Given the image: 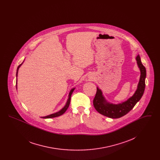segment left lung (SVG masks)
<instances>
[{
	"mask_svg": "<svg viewBox=\"0 0 160 160\" xmlns=\"http://www.w3.org/2000/svg\"><path fill=\"white\" fill-rule=\"evenodd\" d=\"M136 60L138 67L140 71V78L137 90L134 94L127 101L122 103L113 104L107 101L102 95V91L97 88L93 104L96 110L100 114L113 119L119 118L127 114L135 106L137 102L141 99L145 91L146 71L141 62L139 55L136 57Z\"/></svg>",
	"mask_w": 160,
	"mask_h": 160,
	"instance_id": "1",
	"label": "left lung"
}]
</instances>
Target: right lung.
Masks as SVG:
<instances>
[{"label":"right lung","mask_w":160,"mask_h":160,"mask_svg":"<svg viewBox=\"0 0 160 160\" xmlns=\"http://www.w3.org/2000/svg\"><path fill=\"white\" fill-rule=\"evenodd\" d=\"M22 63H22L20 65H19L18 66V68H17V72H16V76L17 77V74H18V69L20 68V67L22 65ZM16 83H17V82H16ZM16 87H17V86H16ZM74 89H75V88H73V89H72L71 90V91H70L69 93V98L68 99V101H67V103H66V105L64 106V107H63L62 109H61L59 112H57V113H53V114L48 115V116H44V117H42V118H56V117L59 116H61L62 114H63V113L67 111V110L68 108L69 104H70V101H71V95H72V92H73Z\"/></svg>","instance_id":"1"}]
</instances>
